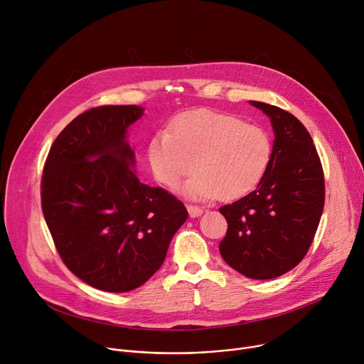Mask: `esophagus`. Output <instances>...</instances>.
Masks as SVG:
<instances>
[{
    "mask_svg": "<svg viewBox=\"0 0 364 364\" xmlns=\"http://www.w3.org/2000/svg\"><path fill=\"white\" fill-rule=\"evenodd\" d=\"M187 210H188L190 218H198L203 213L201 207L197 204H187Z\"/></svg>",
    "mask_w": 364,
    "mask_h": 364,
    "instance_id": "1",
    "label": "esophagus"
}]
</instances>
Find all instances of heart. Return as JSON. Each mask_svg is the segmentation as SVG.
<instances>
[{
    "mask_svg": "<svg viewBox=\"0 0 364 364\" xmlns=\"http://www.w3.org/2000/svg\"><path fill=\"white\" fill-rule=\"evenodd\" d=\"M272 159L269 134L233 115L196 111L173 121L148 145L154 177L176 187L194 167L184 191L191 197L222 200L250 193L264 178Z\"/></svg>",
    "mask_w": 364,
    "mask_h": 364,
    "instance_id": "obj_1",
    "label": "heart"
}]
</instances>
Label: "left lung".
<instances>
[{"label": "left lung", "mask_w": 364, "mask_h": 364, "mask_svg": "<svg viewBox=\"0 0 364 364\" xmlns=\"http://www.w3.org/2000/svg\"><path fill=\"white\" fill-rule=\"evenodd\" d=\"M272 122L269 167L247 196L219 212L228 232L225 262L252 279H272L295 268L314 240L326 200L324 171L306 128L289 112L250 100Z\"/></svg>", "instance_id": "1"}]
</instances>
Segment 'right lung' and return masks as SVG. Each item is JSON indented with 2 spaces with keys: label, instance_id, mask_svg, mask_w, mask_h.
<instances>
[{
  "label": "right lung",
  "instance_id": "right-lung-1",
  "mask_svg": "<svg viewBox=\"0 0 364 364\" xmlns=\"http://www.w3.org/2000/svg\"><path fill=\"white\" fill-rule=\"evenodd\" d=\"M141 107L105 105L76 117L55 139L41 177V209L63 264L87 285L127 292L163 265L187 220L183 201L142 184L127 129Z\"/></svg>",
  "mask_w": 364,
  "mask_h": 364
}]
</instances>
